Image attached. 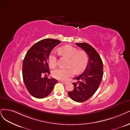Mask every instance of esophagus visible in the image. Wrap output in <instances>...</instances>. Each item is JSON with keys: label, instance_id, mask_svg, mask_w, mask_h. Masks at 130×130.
<instances>
[{"label": "esophagus", "instance_id": "obj_1", "mask_svg": "<svg viewBox=\"0 0 130 130\" xmlns=\"http://www.w3.org/2000/svg\"><path fill=\"white\" fill-rule=\"evenodd\" d=\"M59 82H60V83H63V84H66L67 83V82H66V81H62V80H60V81H59Z\"/></svg>", "mask_w": 130, "mask_h": 130}]
</instances>
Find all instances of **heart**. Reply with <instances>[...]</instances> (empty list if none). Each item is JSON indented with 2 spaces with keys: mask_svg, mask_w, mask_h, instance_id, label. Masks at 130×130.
<instances>
[{
  "mask_svg": "<svg viewBox=\"0 0 130 130\" xmlns=\"http://www.w3.org/2000/svg\"><path fill=\"white\" fill-rule=\"evenodd\" d=\"M58 53L62 57L69 59L67 67L65 69H57L52 72V76L56 79L66 80L72 76L75 71L76 73L83 72L87 67L88 62V56L83 50L79 51L77 48L69 45L60 47ZM51 68L55 69L57 66V57L55 52H52L48 58Z\"/></svg>",
  "mask_w": 130,
  "mask_h": 130,
  "instance_id": "b5f03b06",
  "label": "heart"
}]
</instances>
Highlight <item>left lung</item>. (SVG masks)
Here are the masks:
<instances>
[{
    "label": "left lung",
    "instance_id": "obj_1",
    "mask_svg": "<svg viewBox=\"0 0 130 130\" xmlns=\"http://www.w3.org/2000/svg\"><path fill=\"white\" fill-rule=\"evenodd\" d=\"M86 52L89 60L84 72L73 79L77 82L72 83L74 89L68 92L69 97L77 102L88 100L96 92L103 74L102 60L94 48L87 43H76Z\"/></svg>",
    "mask_w": 130,
    "mask_h": 130
}]
</instances>
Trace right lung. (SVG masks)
I'll list each match as a JSON object with an SVG mask.
<instances>
[{"label": "right lung", "instance_id": "obj_1", "mask_svg": "<svg viewBox=\"0 0 130 130\" xmlns=\"http://www.w3.org/2000/svg\"><path fill=\"white\" fill-rule=\"evenodd\" d=\"M60 43L59 40L45 38L36 43L27 52L23 61L22 76L28 92L33 97H46L58 83L56 79H49L46 75L50 74L48 58L50 52Z\"/></svg>", "mask_w": 130, "mask_h": 130}]
</instances>
